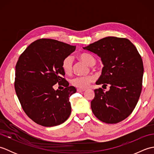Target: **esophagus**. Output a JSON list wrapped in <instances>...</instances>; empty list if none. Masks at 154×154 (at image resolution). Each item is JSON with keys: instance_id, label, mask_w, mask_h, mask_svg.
Wrapping results in <instances>:
<instances>
[{"instance_id": "34e87169", "label": "esophagus", "mask_w": 154, "mask_h": 154, "mask_svg": "<svg viewBox=\"0 0 154 154\" xmlns=\"http://www.w3.org/2000/svg\"><path fill=\"white\" fill-rule=\"evenodd\" d=\"M77 92H79V93H81V92H84L85 91V89H77Z\"/></svg>"}]
</instances>
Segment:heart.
<instances>
[{"instance_id": "obj_1", "label": "heart", "mask_w": 154, "mask_h": 154, "mask_svg": "<svg viewBox=\"0 0 154 154\" xmlns=\"http://www.w3.org/2000/svg\"><path fill=\"white\" fill-rule=\"evenodd\" d=\"M79 57L81 60L85 62L90 66H93L96 63V60L92 55L83 53L79 55ZM73 60L71 55H69L63 59L61 63V67L63 69V71L66 74H71L73 71ZM94 80V77L93 76H77L73 78L71 80V83L73 86L76 87L79 89H86L89 85L91 83H92Z\"/></svg>"}]
</instances>
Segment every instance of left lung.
I'll list each match as a JSON object with an SVG mask.
<instances>
[{
    "mask_svg": "<svg viewBox=\"0 0 154 154\" xmlns=\"http://www.w3.org/2000/svg\"><path fill=\"white\" fill-rule=\"evenodd\" d=\"M97 54L104 65L97 85L110 86L104 92L95 89L91 102L93 114L107 124L126 119L136 107L141 94L143 65L135 45L126 38L109 36L83 47Z\"/></svg>",
    "mask_w": 154,
    "mask_h": 154,
    "instance_id": "left-lung-1",
    "label": "left lung"
}]
</instances>
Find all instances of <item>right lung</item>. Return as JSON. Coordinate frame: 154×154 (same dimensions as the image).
I'll list each match as a JSON object with an SVG mask.
<instances>
[{"label": "right lung", "instance_id": "add662e5", "mask_svg": "<svg viewBox=\"0 0 154 154\" xmlns=\"http://www.w3.org/2000/svg\"><path fill=\"white\" fill-rule=\"evenodd\" d=\"M75 46L52 39H40L28 45L16 65L14 87L23 110L40 125L51 127L70 116L69 97L76 89L69 86L61 67ZM56 83L64 89L55 90Z\"/></svg>", "mask_w": 154, "mask_h": 154}]
</instances>
